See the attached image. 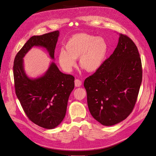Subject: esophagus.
I'll return each instance as SVG.
<instances>
[{
    "label": "esophagus",
    "instance_id": "34e87169",
    "mask_svg": "<svg viewBox=\"0 0 156 156\" xmlns=\"http://www.w3.org/2000/svg\"><path fill=\"white\" fill-rule=\"evenodd\" d=\"M81 85H82V82H81L80 80L79 79L75 80V86L76 87H80Z\"/></svg>",
    "mask_w": 156,
    "mask_h": 156
}]
</instances>
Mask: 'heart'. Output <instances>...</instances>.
<instances>
[{
	"mask_svg": "<svg viewBox=\"0 0 156 156\" xmlns=\"http://www.w3.org/2000/svg\"><path fill=\"white\" fill-rule=\"evenodd\" d=\"M58 53V61L62 68L70 72L76 64V59L88 72L97 70L101 65L107 51V44L100 37L80 33L73 35Z\"/></svg>",
	"mask_w": 156,
	"mask_h": 156,
	"instance_id": "b5f03b06",
	"label": "heart"
}]
</instances>
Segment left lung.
<instances>
[{
    "label": "left lung",
    "mask_w": 156,
    "mask_h": 156,
    "mask_svg": "<svg viewBox=\"0 0 156 156\" xmlns=\"http://www.w3.org/2000/svg\"><path fill=\"white\" fill-rule=\"evenodd\" d=\"M142 81L138 48L129 37L120 34L114 53L84 80L92 116L104 126L124 120L135 105Z\"/></svg>",
    "instance_id": "8db88e82"
}]
</instances>
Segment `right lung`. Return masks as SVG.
Returning <instances> with one entry per match:
<instances>
[{
	"mask_svg": "<svg viewBox=\"0 0 156 156\" xmlns=\"http://www.w3.org/2000/svg\"><path fill=\"white\" fill-rule=\"evenodd\" d=\"M59 34L57 30L32 36L14 60V87L21 105L30 120L46 129H53L63 120L74 88V77L61 72L53 62L44 76L30 79L25 72L23 58L32 47L39 46L46 48L54 59Z\"/></svg>",
	"mask_w": 156,
	"mask_h": 156,
	"instance_id": "1",
	"label": "right lung"
}]
</instances>
